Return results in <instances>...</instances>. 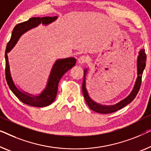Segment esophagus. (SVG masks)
Wrapping results in <instances>:
<instances>
[{
    "label": "esophagus",
    "instance_id": "esophagus-1",
    "mask_svg": "<svg viewBox=\"0 0 151 151\" xmlns=\"http://www.w3.org/2000/svg\"><path fill=\"white\" fill-rule=\"evenodd\" d=\"M78 60V63H80V64H84V63H86L87 61H88V59H87V57L86 56L82 55L80 56Z\"/></svg>",
    "mask_w": 151,
    "mask_h": 151
}]
</instances>
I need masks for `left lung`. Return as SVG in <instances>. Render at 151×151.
<instances>
[{
    "label": "left lung",
    "instance_id": "8db88e82",
    "mask_svg": "<svg viewBox=\"0 0 151 151\" xmlns=\"http://www.w3.org/2000/svg\"><path fill=\"white\" fill-rule=\"evenodd\" d=\"M146 55L145 53V50H141L139 52V55L137 56V78L135 81L134 89L132 91V93L129 94V95L125 99L122 100L118 104L114 105L111 106H105L102 105L98 104L97 103L93 101L90 97H89L88 92L86 88V84H85V76H86V69L84 70V80H83L82 83V93L86 101V104H88L89 108L92 110L95 111L96 112L101 113V114H109L114 112L118 110L124 108V106L132 102L133 100L136 97L137 93L139 92V88H140L141 83H142V73L146 67Z\"/></svg>",
    "mask_w": 151,
    "mask_h": 151
}]
</instances>
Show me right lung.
Returning a JSON list of instances; mask_svg holds the SVG:
<instances>
[{
    "instance_id": "add662e5",
    "label": "right lung",
    "mask_w": 151,
    "mask_h": 151,
    "mask_svg": "<svg viewBox=\"0 0 151 151\" xmlns=\"http://www.w3.org/2000/svg\"><path fill=\"white\" fill-rule=\"evenodd\" d=\"M57 18V17H31L28 20L17 24L13 30L12 37L6 44L5 57V78L9 87L14 94L24 104L35 107L47 106L54 101L58 91V85L60 78L66 72L75 66L76 60L74 58H67L56 60L52 67L48 82L44 91L37 97H32L27 93H23L17 89L13 82L10 73L9 65L7 53L11 51L17 40L24 32L37 27L42 23L43 24H48Z\"/></svg>"
}]
</instances>
